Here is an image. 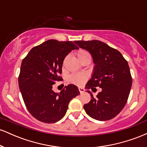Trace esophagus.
Wrapping results in <instances>:
<instances>
[{
    "instance_id": "esophagus-1",
    "label": "esophagus",
    "mask_w": 147,
    "mask_h": 147,
    "mask_svg": "<svg viewBox=\"0 0 147 147\" xmlns=\"http://www.w3.org/2000/svg\"><path fill=\"white\" fill-rule=\"evenodd\" d=\"M79 90L80 92V93H83V92H84V91H85V89L82 87H79Z\"/></svg>"
}]
</instances>
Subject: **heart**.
<instances>
[{"label": "heart", "instance_id": "heart-1", "mask_svg": "<svg viewBox=\"0 0 147 147\" xmlns=\"http://www.w3.org/2000/svg\"><path fill=\"white\" fill-rule=\"evenodd\" d=\"M77 56L78 57L79 61H82L85 59L90 57V55L86 50L80 49L77 52ZM87 79V76L85 74H80V73H75L69 75L68 77V81L69 82L72 84H75L76 85H81L84 83Z\"/></svg>", "mask_w": 147, "mask_h": 147}]
</instances>
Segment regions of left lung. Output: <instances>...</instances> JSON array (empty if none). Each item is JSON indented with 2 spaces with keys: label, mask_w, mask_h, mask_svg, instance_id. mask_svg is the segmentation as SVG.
I'll return each mask as SVG.
<instances>
[{
  "label": "left lung",
  "mask_w": 147,
  "mask_h": 147,
  "mask_svg": "<svg viewBox=\"0 0 147 147\" xmlns=\"http://www.w3.org/2000/svg\"><path fill=\"white\" fill-rule=\"evenodd\" d=\"M79 48L92 55L95 63L92 77L86 88H102L96 97L90 90V102L84 109L90 117L99 121H106L117 115L127 102L132 86V77L127 61L116 49L97 40L75 41Z\"/></svg>",
  "instance_id": "left-lung-1"
}]
</instances>
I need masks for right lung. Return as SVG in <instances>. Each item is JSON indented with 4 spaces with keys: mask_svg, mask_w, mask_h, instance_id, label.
<instances>
[{
    "mask_svg": "<svg viewBox=\"0 0 147 147\" xmlns=\"http://www.w3.org/2000/svg\"><path fill=\"white\" fill-rule=\"evenodd\" d=\"M78 47L72 41L50 39L34 47L22 61L18 86L26 108L34 117L45 123H55L64 117L69 102L80 94L69 84L59 93L52 85L62 79L65 57Z\"/></svg>",
    "mask_w": 147,
    "mask_h": 147,
    "instance_id": "obj_1",
    "label": "right lung"
}]
</instances>
